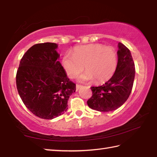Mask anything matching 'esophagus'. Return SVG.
Segmentation results:
<instances>
[{
    "label": "esophagus",
    "mask_w": 157,
    "mask_h": 157,
    "mask_svg": "<svg viewBox=\"0 0 157 157\" xmlns=\"http://www.w3.org/2000/svg\"><path fill=\"white\" fill-rule=\"evenodd\" d=\"M82 87V85H76V90H78V89L81 88Z\"/></svg>",
    "instance_id": "esophagus-1"
}]
</instances>
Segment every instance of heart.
<instances>
[{"label":"heart","instance_id":"1","mask_svg":"<svg viewBox=\"0 0 157 157\" xmlns=\"http://www.w3.org/2000/svg\"><path fill=\"white\" fill-rule=\"evenodd\" d=\"M62 66L70 77H75L83 69L86 71L79 76L78 81L94 80L101 83L109 80L117 66V53L112 46L101 44H89L76 47L73 53L67 52L62 58Z\"/></svg>","mask_w":157,"mask_h":157}]
</instances>
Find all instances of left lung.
Returning a JSON list of instances; mask_svg holds the SVG:
<instances>
[{
	"instance_id": "1",
	"label": "left lung",
	"mask_w": 157,
	"mask_h": 157,
	"mask_svg": "<svg viewBox=\"0 0 157 157\" xmlns=\"http://www.w3.org/2000/svg\"><path fill=\"white\" fill-rule=\"evenodd\" d=\"M118 47V63L113 76L101 86L91 87L92 96L87 104L93 110H117L127 101L132 92L136 72L133 57L123 44L119 43Z\"/></svg>"
}]
</instances>
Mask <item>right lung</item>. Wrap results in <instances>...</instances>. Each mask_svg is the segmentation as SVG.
<instances>
[{
    "label": "right lung",
    "mask_w": 157,
    "mask_h": 157,
    "mask_svg": "<svg viewBox=\"0 0 157 157\" xmlns=\"http://www.w3.org/2000/svg\"><path fill=\"white\" fill-rule=\"evenodd\" d=\"M57 44H36L22 57L16 85L24 105L35 116L53 119L68 109V100L76 91L58 61Z\"/></svg>",
    "instance_id": "1"
}]
</instances>
